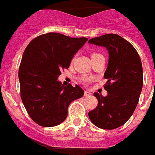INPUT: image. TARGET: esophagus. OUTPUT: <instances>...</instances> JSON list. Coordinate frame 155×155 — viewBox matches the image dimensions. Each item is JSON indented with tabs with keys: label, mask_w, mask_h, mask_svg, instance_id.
Listing matches in <instances>:
<instances>
[{
	"label": "esophagus",
	"mask_w": 155,
	"mask_h": 155,
	"mask_svg": "<svg viewBox=\"0 0 155 155\" xmlns=\"http://www.w3.org/2000/svg\"><path fill=\"white\" fill-rule=\"evenodd\" d=\"M91 95V93H90L89 91H86L85 92H84V96H90Z\"/></svg>",
	"instance_id": "esophagus-1"
}]
</instances>
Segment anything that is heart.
<instances>
[{"label":"heart","mask_w":155,"mask_h":155,"mask_svg":"<svg viewBox=\"0 0 155 155\" xmlns=\"http://www.w3.org/2000/svg\"><path fill=\"white\" fill-rule=\"evenodd\" d=\"M98 53H94L91 54V57L92 56H95V55H97ZM91 80V78H87V77H84L83 79H82V81H83V83H84V84H87L88 82Z\"/></svg>","instance_id":"b5f03b06"}]
</instances>
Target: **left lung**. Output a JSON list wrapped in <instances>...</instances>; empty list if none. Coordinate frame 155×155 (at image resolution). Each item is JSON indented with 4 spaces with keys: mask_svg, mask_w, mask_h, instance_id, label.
<instances>
[{
    "mask_svg": "<svg viewBox=\"0 0 155 155\" xmlns=\"http://www.w3.org/2000/svg\"><path fill=\"white\" fill-rule=\"evenodd\" d=\"M89 43L104 46L109 51V63L104 78L103 97L95 92L98 103L89 112L91 121L102 129L119 128L128 121L137 106L143 87V67L139 53L129 41L118 35L93 38Z\"/></svg>",
    "mask_w": 155,
    "mask_h": 155,
    "instance_id": "obj_1",
    "label": "left lung"
}]
</instances>
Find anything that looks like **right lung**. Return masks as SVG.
Wrapping results in <instances>:
<instances>
[{
	"label": "right lung",
	"instance_id": "obj_1",
	"mask_svg": "<svg viewBox=\"0 0 155 155\" xmlns=\"http://www.w3.org/2000/svg\"><path fill=\"white\" fill-rule=\"evenodd\" d=\"M87 40L50 32L34 38L23 52L19 68L20 96L30 117L38 125L62 123L70 103L84 95L79 86H64L58 78Z\"/></svg>",
	"mask_w": 155,
	"mask_h": 155
}]
</instances>
